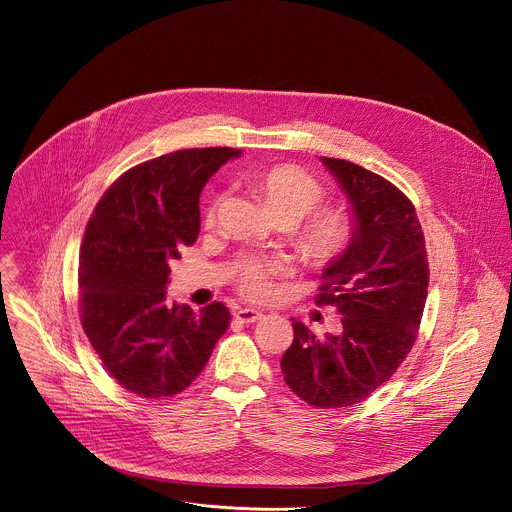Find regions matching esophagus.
<instances>
[{"mask_svg":"<svg viewBox=\"0 0 512 512\" xmlns=\"http://www.w3.org/2000/svg\"><path fill=\"white\" fill-rule=\"evenodd\" d=\"M235 318L243 324H253V322H259L263 318V314L259 310H251V308H245V310H237L235 312Z\"/></svg>","mask_w":512,"mask_h":512,"instance_id":"1","label":"esophagus"}]
</instances>
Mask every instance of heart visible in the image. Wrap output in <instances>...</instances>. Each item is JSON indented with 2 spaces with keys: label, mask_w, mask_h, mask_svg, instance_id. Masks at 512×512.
I'll use <instances>...</instances> for the list:
<instances>
[{
  "label": "heart",
  "mask_w": 512,
  "mask_h": 512,
  "mask_svg": "<svg viewBox=\"0 0 512 512\" xmlns=\"http://www.w3.org/2000/svg\"><path fill=\"white\" fill-rule=\"evenodd\" d=\"M249 186L259 194L273 221L287 223L291 245L300 259L314 267H326L340 259L352 243V218L340 208H318L324 188L304 170L281 164L249 174ZM218 202H212L206 221L212 223ZM283 273L277 259L249 255L235 265V287L251 302H267L275 294V277Z\"/></svg>",
  "instance_id": "heart-1"
}]
</instances>
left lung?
Listing matches in <instances>:
<instances>
[{"label":"left lung","instance_id":"left-lung-1","mask_svg":"<svg viewBox=\"0 0 512 512\" xmlns=\"http://www.w3.org/2000/svg\"><path fill=\"white\" fill-rule=\"evenodd\" d=\"M354 214L346 253L322 273L318 306H336L340 334L318 338L294 320L281 358L287 387L318 409L352 407L393 377L415 344L429 265L413 202L383 176L320 158Z\"/></svg>","mask_w":512,"mask_h":512}]
</instances>
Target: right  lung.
<instances>
[{
  "label": "right lung",
  "instance_id": "add662e5",
  "mask_svg": "<svg viewBox=\"0 0 512 512\" xmlns=\"http://www.w3.org/2000/svg\"><path fill=\"white\" fill-rule=\"evenodd\" d=\"M233 148L178 150L121 174L85 231L79 312L109 375L145 399L174 397L202 373L231 314L212 302L200 312L170 304V263L200 233V192L237 158Z\"/></svg>",
  "mask_w": 512,
  "mask_h": 512
}]
</instances>
